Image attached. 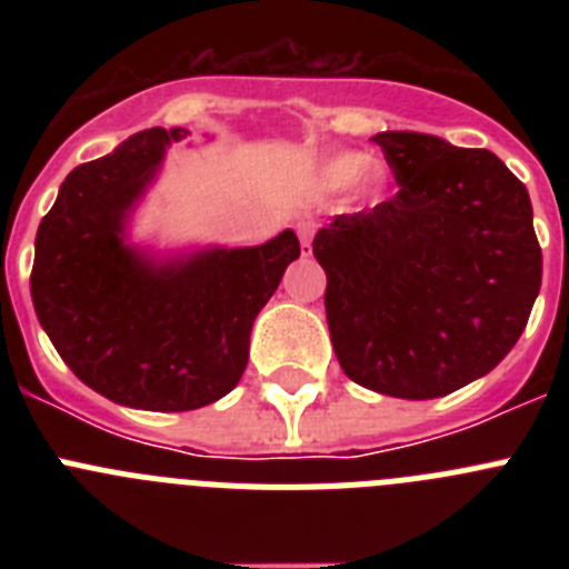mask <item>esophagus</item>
Returning <instances> with one entry per match:
<instances>
[{
    "instance_id": "34e87169",
    "label": "esophagus",
    "mask_w": 569,
    "mask_h": 569,
    "mask_svg": "<svg viewBox=\"0 0 569 569\" xmlns=\"http://www.w3.org/2000/svg\"><path fill=\"white\" fill-rule=\"evenodd\" d=\"M296 233H299L301 250H305V253H310V241H313V224L299 222V224H296Z\"/></svg>"
}]
</instances>
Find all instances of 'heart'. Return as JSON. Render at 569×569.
<instances>
[{
    "mask_svg": "<svg viewBox=\"0 0 569 569\" xmlns=\"http://www.w3.org/2000/svg\"><path fill=\"white\" fill-rule=\"evenodd\" d=\"M370 163L365 153H356V150H345V153H336L330 156V159H325V164H321V184L330 190H345L350 188L353 182L361 184H379L381 182V170L373 168H366Z\"/></svg>",
    "mask_w": 569,
    "mask_h": 569,
    "instance_id": "1",
    "label": "heart"
}]
</instances>
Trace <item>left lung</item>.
Listing matches in <instances>:
<instances>
[{
  "mask_svg": "<svg viewBox=\"0 0 569 569\" xmlns=\"http://www.w3.org/2000/svg\"><path fill=\"white\" fill-rule=\"evenodd\" d=\"M373 142L399 193L313 239L330 341L356 385L439 399L490 373L525 333L541 288L530 196L490 150L413 130Z\"/></svg>",
  "mask_w": 569,
  "mask_h": 569,
  "instance_id": "left-lung-1",
  "label": "left lung"
}]
</instances>
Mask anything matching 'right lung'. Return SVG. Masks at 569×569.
Wrapping results in <instances>:
<instances>
[{
	"mask_svg": "<svg viewBox=\"0 0 569 569\" xmlns=\"http://www.w3.org/2000/svg\"><path fill=\"white\" fill-rule=\"evenodd\" d=\"M184 128H150L70 170L37 230L30 296L64 365L104 399L179 413L239 385L259 310L299 259L281 230L259 248H208L156 261L128 219Z\"/></svg>",
	"mask_w": 569,
	"mask_h": 569,
	"instance_id": "right-lung-1",
	"label": "right lung"
}]
</instances>
